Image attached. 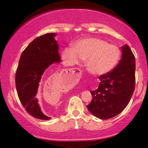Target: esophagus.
<instances>
[{
	"label": "esophagus",
	"instance_id": "34e87169",
	"mask_svg": "<svg viewBox=\"0 0 148 148\" xmlns=\"http://www.w3.org/2000/svg\"><path fill=\"white\" fill-rule=\"evenodd\" d=\"M76 71L75 72V70H71V73H77V74H80V70L79 69H76L75 70Z\"/></svg>",
	"mask_w": 148,
	"mask_h": 148
}]
</instances>
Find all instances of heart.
Returning <instances> with one entry per match:
<instances>
[{
  "label": "heart",
  "mask_w": 148,
  "mask_h": 148,
  "mask_svg": "<svg viewBox=\"0 0 148 148\" xmlns=\"http://www.w3.org/2000/svg\"><path fill=\"white\" fill-rule=\"evenodd\" d=\"M121 51L118 46L96 38H83L75 42L74 48L66 47L61 56L66 65L72 66L86 60V65L91 73L102 75L116 67Z\"/></svg>",
  "instance_id": "heart-1"
}]
</instances>
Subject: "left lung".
<instances>
[{"instance_id":"1","label":"left lung","mask_w":148,"mask_h":148,"mask_svg":"<svg viewBox=\"0 0 148 148\" xmlns=\"http://www.w3.org/2000/svg\"><path fill=\"white\" fill-rule=\"evenodd\" d=\"M121 59L112 71L99 77L98 88L91 91L92 100L87 106L97 118L108 119L128 105L135 86V58L127 44L121 47Z\"/></svg>"}]
</instances>
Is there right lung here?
Returning <instances> with one entry per match:
<instances>
[{
	"label": "right lung",
	"instance_id": "right-lung-1",
	"mask_svg": "<svg viewBox=\"0 0 148 148\" xmlns=\"http://www.w3.org/2000/svg\"><path fill=\"white\" fill-rule=\"evenodd\" d=\"M55 33L44 34L34 39L22 52L15 75L18 96L26 111L32 116L41 120H49L42 112L37 98L41 80L53 64L61 61Z\"/></svg>",
	"mask_w": 148,
	"mask_h": 148
}]
</instances>
